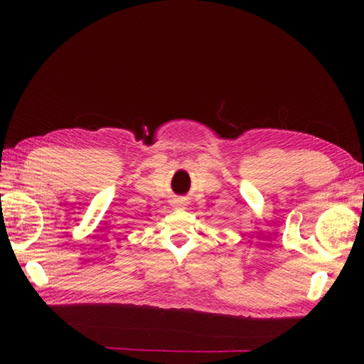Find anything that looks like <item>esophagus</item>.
Segmentation results:
<instances>
[{
	"mask_svg": "<svg viewBox=\"0 0 364 364\" xmlns=\"http://www.w3.org/2000/svg\"><path fill=\"white\" fill-rule=\"evenodd\" d=\"M173 205H175V207H183V205H184V199H183V197H178V199H175V200H173Z\"/></svg>",
	"mask_w": 364,
	"mask_h": 364,
	"instance_id": "esophagus-1",
	"label": "esophagus"
}]
</instances>
